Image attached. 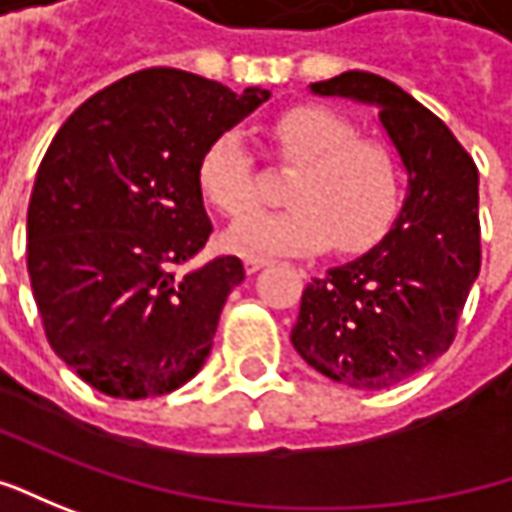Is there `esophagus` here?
<instances>
[{
  "mask_svg": "<svg viewBox=\"0 0 512 512\" xmlns=\"http://www.w3.org/2000/svg\"><path fill=\"white\" fill-rule=\"evenodd\" d=\"M243 263H246V272H249V274H255V272H260V269H263V266H269V263H272V260H269V257L249 255V257H246V260H243Z\"/></svg>",
  "mask_w": 512,
  "mask_h": 512,
  "instance_id": "obj_1",
  "label": "esophagus"
}]
</instances>
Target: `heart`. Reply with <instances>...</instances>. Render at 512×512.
<instances>
[{"instance_id":"1","label":"heart","mask_w":512,"mask_h":512,"mask_svg":"<svg viewBox=\"0 0 512 512\" xmlns=\"http://www.w3.org/2000/svg\"><path fill=\"white\" fill-rule=\"evenodd\" d=\"M269 138L280 167L294 169L286 186L291 206L235 223L226 232L235 252H317L334 243L354 255L388 232L402 198V167L391 147L360 138L354 121L320 104L274 115ZM198 186L226 218L255 209L260 181L246 135L223 130L206 144Z\"/></svg>"}]
</instances>
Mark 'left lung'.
Returning <instances> with one entry per match:
<instances>
[{
	"mask_svg": "<svg viewBox=\"0 0 512 512\" xmlns=\"http://www.w3.org/2000/svg\"><path fill=\"white\" fill-rule=\"evenodd\" d=\"M311 90L377 104L408 195L371 252L306 286L291 345L328 379L382 391L428 368L456 337L482 266L479 169L448 124L394 81L348 70Z\"/></svg>",
	"mask_w": 512,
	"mask_h": 512,
	"instance_id": "left-lung-1",
	"label": "left lung"
}]
</instances>
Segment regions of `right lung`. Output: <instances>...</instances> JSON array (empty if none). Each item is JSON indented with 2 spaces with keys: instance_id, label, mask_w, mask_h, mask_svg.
<instances>
[{
  "instance_id": "right-lung-1",
  "label": "right lung",
  "mask_w": 512,
  "mask_h": 512,
  "mask_svg": "<svg viewBox=\"0 0 512 512\" xmlns=\"http://www.w3.org/2000/svg\"><path fill=\"white\" fill-rule=\"evenodd\" d=\"M272 96L175 67L87 98L47 147L27 206V274L47 343L107 397H161L201 371L223 303L246 277L206 246L198 161Z\"/></svg>"
}]
</instances>
